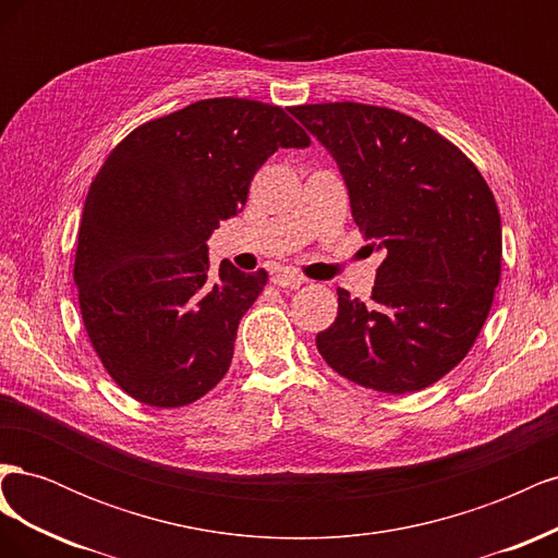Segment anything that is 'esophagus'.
Returning <instances> with one entry per match:
<instances>
[{"label":"esophagus","mask_w":558,"mask_h":558,"mask_svg":"<svg viewBox=\"0 0 558 558\" xmlns=\"http://www.w3.org/2000/svg\"><path fill=\"white\" fill-rule=\"evenodd\" d=\"M305 281L307 279L302 277V275H298L295 269H281V272H277L272 277V283L279 286V289H300V286L305 283Z\"/></svg>","instance_id":"34e87169"}]
</instances>
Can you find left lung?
Masks as SVG:
<instances>
[{
    "mask_svg": "<svg viewBox=\"0 0 558 558\" xmlns=\"http://www.w3.org/2000/svg\"><path fill=\"white\" fill-rule=\"evenodd\" d=\"M291 113L344 177L351 216L386 258L373 295L337 289L316 349L344 379L402 396L442 379L475 344L500 281L496 197L463 150L412 116L361 102Z\"/></svg>",
    "mask_w": 558,
    "mask_h": 558,
    "instance_id": "obj_1",
    "label": "left lung"
}]
</instances>
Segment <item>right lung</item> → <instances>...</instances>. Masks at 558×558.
I'll return each mask as SVG.
<instances>
[{
  "mask_svg": "<svg viewBox=\"0 0 558 558\" xmlns=\"http://www.w3.org/2000/svg\"><path fill=\"white\" fill-rule=\"evenodd\" d=\"M310 144L277 105L214 97L134 128L111 150L83 207L74 281L97 359L130 398L183 408L226 377L267 272L223 260L211 275L207 240L246 205L277 148Z\"/></svg>",
  "mask_w": 558,
  "mask_h": 558,
  "instance_id": "right-lung-1",
  "label": "right lung"
}]
</instances>
